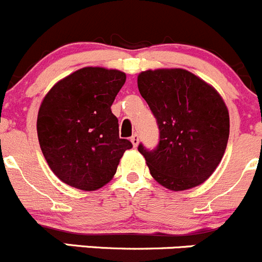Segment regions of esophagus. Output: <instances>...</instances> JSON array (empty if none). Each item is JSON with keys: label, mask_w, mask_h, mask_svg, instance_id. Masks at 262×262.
<instances>
[{"label": "esophagus", "mask_w": 262, "mask_h": 262, "mask_svg": "<svg viewBox=\"0 0 262 262\" xmlns=\"http://www.w3.org/2000/svg\"><path fill=\"white\" fill-rule=\"evenodd\" d=\"M131 142L132 145H134V147H136L137 145H139V135L137 134H134L131 136Z\"/></svg>", "instance_id": "1"}]
</instances>
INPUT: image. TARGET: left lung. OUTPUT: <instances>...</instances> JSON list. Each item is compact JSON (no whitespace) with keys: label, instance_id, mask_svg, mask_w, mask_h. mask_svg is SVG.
Segmentation results:
<instances>
[{"label":"left lung","instance_id":"left-lung-1","mask_svg":"<svg viewBox=\"0 0 262 262\" xmlns=\"http://www.w3.org/2000/svg\"><path fill=\"white\" fill-rule=\"evenodd\" d=\"M159 127V144H142L150 174L172 191L205 182L224 155L229 137V113L219 93L183 69L142 71L137 77Z\"/></svg>","mask_w":262,"mask_h":262}]
</instances>
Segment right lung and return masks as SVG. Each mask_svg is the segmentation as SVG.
<instances>
[{
    "instance_id": "1",
    "label": "right lung",
    "mask_w": 262,
    "mask_h": 262,
    "mask_svg": "<svg viewBox=\"0 0 262 262\" xmlns=\"http://www.w3.org/2000/svg\"><path fill=\"white\" fill-rule=\"evenodd\" d=\"M125 72L84 67L57 82L38 112L40 149L52 172L82 191L103 187L116 174L128 140L118 135L111 111Z\"/></svg>"
}]
</instances>
